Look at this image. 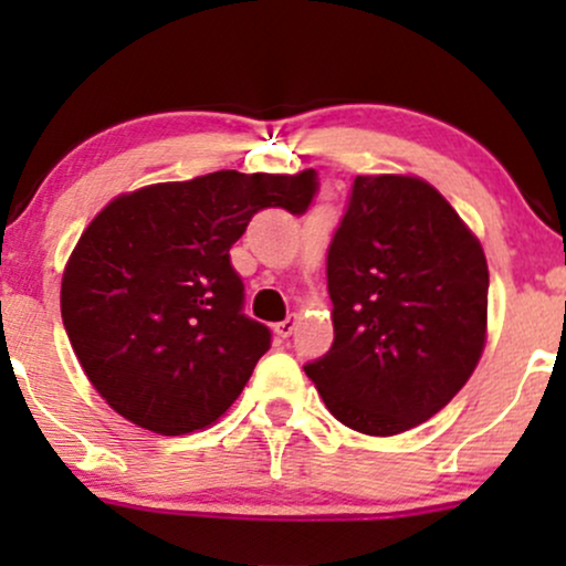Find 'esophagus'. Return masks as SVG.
<instances>
[{
	"instance_id": "esophagus-1",
	"label": "esophagus",
	"mask_w": 566,
	"mask_h": 566,
	"mask_svg": "<svg viewBox=\"0 0 566 566\" xmlns=\"http://www.w3.org/2000/svg\"><path fill=\"white\" fill-rule=\"evenodd\" d=\"M295 327H297V316H295V314H290L287 319H284V322H279L274 329H276V335L282 337V340H287V337H290L292 333H295Z\"/></svg>"
}]
</instances>
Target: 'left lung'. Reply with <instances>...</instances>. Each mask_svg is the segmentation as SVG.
Instances as JSON below:
<instances>
[{
  "instance_id": "left-lung-1",
  "label": "left lung",
  "mask_w": 566,
  "mask_h": 566,
  "mask_svg": "<svg viewBox=\"0 0 566 566\" xmlns=\"http://www.w3.org/2000/svg\"><path fill=\"white\" fill-rule=\"evenodd\" d=\"M333 348L305 365L324 405L369 437L426 423L479 365L490 271L433 186L356 175L327 250Z\"/></svg>"
}]
</instances>
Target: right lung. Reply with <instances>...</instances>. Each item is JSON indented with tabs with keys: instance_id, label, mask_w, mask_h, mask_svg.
Segmentation results:
<instances>
[{
	"instance_id": "1",
	"label": "right lung",
	"mask_w": 566,
	"mask_h": 566,
	"mask_svg": "<svg viewBox=\"0 0 566 566\" xmlns=\"http://www.w3.org/2000/svg\"><path fill=\"white\" fill-rule=\"evenodd\" d=\"M316 188L314 170H220L97 212L63 271L61 316L84 375L122 418L180 437L237 401L271 329L242 311L229 250L258 210L303 216Z\"/></svg>"
}]
</instances>
